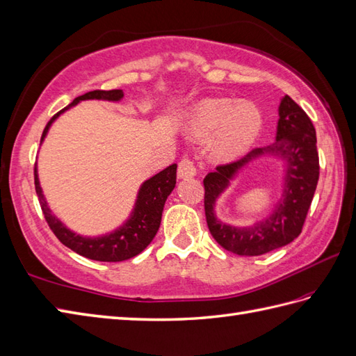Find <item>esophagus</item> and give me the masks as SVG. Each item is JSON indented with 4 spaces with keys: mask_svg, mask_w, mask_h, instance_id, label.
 Instances as JSON below:
<instances>
[{
    "mask_svg": "<svg viewBox=\"0 0 356 356\" xmlns=\"http://www.w3.org/2000/svg\"><path fill=\"white\" fill-rule=\"evenodd\" d=\"M196 175V168L195 163L190 159H183L178 164V178L181 179H187V178H193Z\"/></svg>",
    "mask_w": 356,
    "mask_h": 356,
    "instance_id": "34e87169",
    "label": "esophagus"
}]
</instances>
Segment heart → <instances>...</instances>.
<instances>
[{"label": "heart", "instance_id": "obj_1", "mask_svg": "<svg viewBox=\"0 0 356 356\" xmlns=\"http://www.w3.org/2000/svg\"><path fill=\"white\" fill-rule=\"evenodd\" d=\"M263 118L252 102L210 98L199 102L188 118L187 133L195 140H210L218 161H232L249 151L261 131Z\"/></svg>", "mask_w": 356, "mask_h": 356}]
</instances>
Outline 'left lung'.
<instances>
[{
  "label": "left lung",
  "instance_id": "8db88e82",
  "mask_svg": "<svg viewBox=\"0 0 356 356\" xmlns=\"http://www.w3.org/2000/svg\"><path fill=\"white\" fill-rule=\"evenodd\" d=\"M276 140L266 148H255L229 164L218 166L204 178L205 218L214 240L232 254L255 257L291 243L302 232L318 181V152L316 129L308 115L289 95L281 99ZM286 163L283 197L266 220L252 227H232L215 218L213 205L240 168L263 154Z\"/></svg>",
  "mask_w": 356,
  "mask_h": 356
}]
</instances>
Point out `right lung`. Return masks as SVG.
<instances>
[{
  "mask_svg": "<svg viewBox=\"0 0 356 356\" xmlns=\"http://www.w3.org/2000/svg\"><path fill=\"white\" fill-rule=\"evenodd\" d=\"M124 98V92L120 89L116 90H93L81 95V97L75 98L67 107L60 110L57 115L51 118L47 124L40 142L47 137L48 129L51 124L62 115L63 111L69 110L71 107L76 106L80 101L86 99H102V101H120ZM177 184V164L166 168L164 170L159 172L157 175L146 179L142 184L140 190L137 193V199L129 219L120 225L115 231H111L106 236L99 237H84L80 234H75L65 225L60 222L56 216L51 213L48 202L45 201V196L42 193V187L38 177V168H34V186H36V193L39 197V204L42 207L43 216L49 225L51 231L56 234V237L62 241L65 246L72 249L78 255L86 257L95 261H124L136 255H138L142 250L148 246L152 238L157 234L161 222V213L164 202H166L168 196L172 193Z\"/></svg>",
  "mask_w": 356,
  "mask_h": 356,
  "instance_id": "obj_1",
  "label": "right lung"
}]
</instances>
